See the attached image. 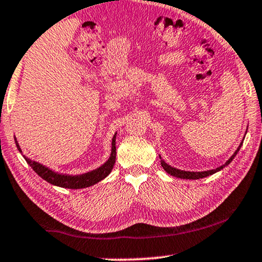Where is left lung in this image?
<instances>
[{
	"label": "left lung",
	"instance_id": "left-lung-1",
	"mask_svg": "<svg viewBox=\"0 0 262 262\" xmlns=\"http://www.w3.org/2000/svg\"><path fill=\"white\" fill-rule=\"evenodd\" d=\"M241 146H242V143H241V144H239L237 150H236V151L234 152V155H232V156L230 157V159H229V160L227 161V162H225V164H223V166L216 168V169H212V170H206V171H185V170H180V169H177V168L170 167L169 164H167L166 162H164L163 160H161V164H162L163 169L166 170L168 174L173 175V177L181 178V179H192V180H195V179L206 178V177H209V175H212V174H214V173H217L218 170L223 169V168H224L225 166H228V164L230 163L232 160H234V157L236 156V154L238 152V150H239V148H241ZM160 159H161V157H160Z\"/></svg>",
	"mask_w": 262,
	"mask_h": 262
}]
</instances>
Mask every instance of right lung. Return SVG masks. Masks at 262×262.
I'll return each mask as SVG.
<instances>
[{
  "mask_svg": "<svg viewBox=\"0 0 262 262\" xmlns=\"http://www.w3.org/2000/svg\"><path fill=\"white\" fill-rule=\"evenodd\" d=\"M116 136L112 139V152H111L110 159L107 160V162L105 164H102L101 167H99L98 169L88 171V173L82 174V175H66V174H58L55 173V171L49 169L48 167L42 166V164L35 162V161H32L28 157L24 156L26 162L30 164L35 173H37L39 177L44 179L45 181L50 182V184L59 186V187H64V188H73V189H77V188H84V187H89V186L95 185L96 182L101 181L102 179H105L107 175H108L111 171L113 169L114 163H116ZM16 146L19 149V151L21 152V149L19 144H17L16 139H15Z\"/></svg>",
  "mask_w": 262,
  "mask_h": 262,
  "instance_id": "right-lung-1",
  "label": "right lung"
}]
</instances>
